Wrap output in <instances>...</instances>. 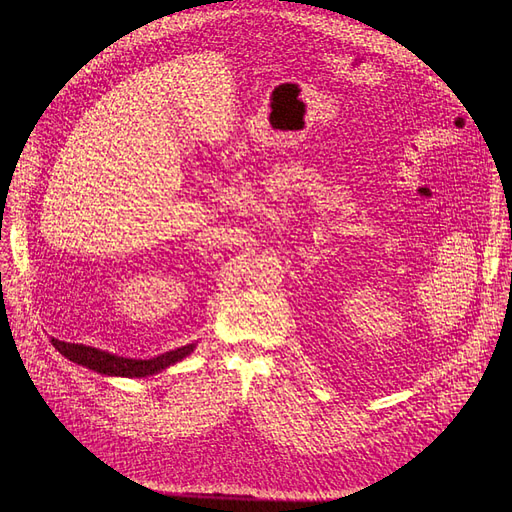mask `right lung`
<instances>
[{"label":"right lung","instance_id":"add662e5","mask_svg":"<svg viewBox=\"0 0 512 512\" xmlns=\"http://www.w3.org/2000/svg\"><path fill=\"white\" fill-rule=\"evenodd\" d=\"M51 344L56 346V351L60 355H64L68 361H72L76 365H83L101 375H112V378H147V375L159 373V371L168 369L170 365L182 361L197 348V342H193V344L174 348V351L151 357V359H130V357H120L114 353L101 351V348H95V346L62 342L58 338H51Z\"/></svg>","mask_w":512,"mask_h":512}]
</instances>
